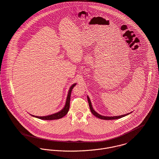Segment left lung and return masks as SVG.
<instances>
[{
  "label": "left lung",
  "instance_id": "obj_1",
  "mask_svg": "<svg viewBox=\"0 0 159 159\" xmlns=\"http://www.w3.org/2000/svg\"><path fill=\"white\" fill-rule=\"evenodd\" d=\"M87 99H88V102H89V107H90V110L91 111V112L92 113V114L93 116H95V117H98V119H103V120H114V119H120V118H122V117H124L129 114H130V113H128L127 114H124V115H122V116H114V117H107V116H101L100 114H98L97 112H96L93 107H92V103L90 102V100L89 97V96H87Z\"/></svg>",
  "mask_w": 159,
  "mask_h": 159
}]
</instances>
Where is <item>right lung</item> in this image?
<instances>
[{
	"instance_id": "obj_1",
	"label": "right lung",
	"mask_w": 159,
	"mask_h": 159,
	"mask_svg": "<svg viewBox=\"0 0 159 159\" xmlns=\"http://www.w3.org/2000/svg\"><path fill=\"white\" fill-rule=\"evenodd\" d=\"M76 85V83L74 84L69 89V92H68V95L67 97V99H66V105L59 112L55 113L54 114L52 115H49V116H43V117H39V116H32L38 118L39 119H42V120H56V119H59L62 118L64 116H65L67 112H69V107H70V95H71V92L72 90L73 89V88L74 87V86Z\"/></svg>"
}]
</instances>
